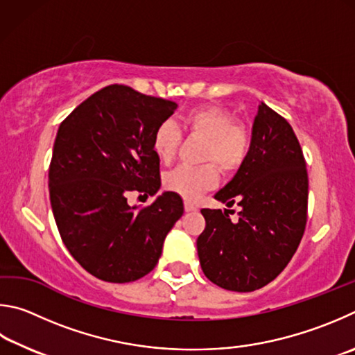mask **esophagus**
<instances>
[{"instance_id": "obj_1", "label": "esophagus", "mask_w": 355, "mask_h": 355, "mask_svg": "<svg viewBox=\"0 0 355 355\" xmlns=\"http://www.w3.org/2000/svg\"><path fill=\"white\" fill-rule=\"evenodd\" d=\"M184 209H185V212H195L196 206H195V204L189 202V201H185V202H184Z\"/></svg>"}]
</instances>
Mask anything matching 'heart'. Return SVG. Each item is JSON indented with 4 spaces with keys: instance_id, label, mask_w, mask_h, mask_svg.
<instances>
[{
    "instance_id": "obj_1",
    "label": "heart",
    "mask_w": 355,
    "mask_h": 355,
    "mask_svg": "<svg viewBox=\"0 0 355 355\" xmlns=\"http://www.w3.org/2000/svg\"><path fill=\"white\" fill-rule=\"evenodd\" d=\"M182 126L190 135L206 139L202 166L179 165L165 176V187L185 200H196L204 191L215 187L218 171L234 173L245 164L251 149V134L231 112L220 105H200L182 116ZM182 140V132L171 121L160 123L154 130L153 148L162 162H170ZM214 165L212 166L211 164Z\"/></svg>"
}]
</instances>
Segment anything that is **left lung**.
<instances>
[{
    "mask_svg": "<svg viewBox=\"0 0 355 355\" xmlns=\"http://www.w3.org/2000/svg\"><path fill=\"white\" fill-rule=\"evenodd\" d=\"M215 200L240 206L202 209L206 229L196 240L204 275L231 291H254L281 275L301 243L307 223L309 178L293 128L265 103L252 123L251 149Z\"/></svg>",
    "mask_w": 355,
    "mask_h": 355,
    "instance_id": "1",
    "label": "left lung"
}]
</instances>
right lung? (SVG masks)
<instances>
[{
	"mask_svg": "<svg viewBox=\"0 0 355 355\" xmlns=\"http://www.w3.org/2000/svg\"><path fill=\"white\" fill-rule=\"evenodd\" d=\"M178 104L128 85H107L80 103L55 135L49 200L62 241L74 260L105 282L146 276L159 262L166 234L184 214L174 191L146 207L128 204L160 189L153 137Z\"/></svg>",
	"mask_w": 355,
	"mask_h": 355,
	"instance_id": "right-lung-1",
	"label": "right lung"
}]
</instances>
